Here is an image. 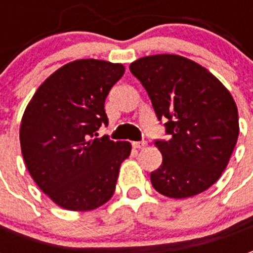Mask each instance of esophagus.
I'll list each match as a JSON object with an SVG mask.
<instances>
[{
	"mask_svg": "<svg viewBox=\"0 0 253 253\" xmlns=\"http://www.w3.org/2000/svg\"><path fill=\"white\" fill-rule=\"evenodd\" d=\"M146 146H148V142H146V141H138V142H132V148L138 149V150L145 149Z\"/></svg>",
	"mask_w": 253,
	"mask_h": 253,
	"instance_id": "obj_1",
	"label": "esophagus"
}]
</instances>
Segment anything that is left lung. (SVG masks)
Returning a JSON list of instances; mask_svg holds the SVG:
<instances>
[{"instance_id":"1","label":"left lung","mask_w":253,"mask_h":253,"mask_svg":"<svg viewBox=\"0 0 253 253\" xmlns=\"http://www.w3.org/2000/svg\"><path fill=\"white\" fill-rule=\"evenodd\" d=\"M130 72L146 89L169 139H156L163 164L150 173L154 190L168 198L201 194L221 177L239 138L232 94L207 69L180 55L137 59Z\"/></svg>"}]
</instances>
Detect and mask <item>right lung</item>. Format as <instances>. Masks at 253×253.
<instances>
[{
  "mask_svg": "<svg viewBox=\"0 0 253 253\" xmlns=\"http://www.w3.org/2000/svg\"><path fill=\"white\" fill-rule=\"evenodd\" d=\"M123 74L121 63L78 59L52 73L25 108L20 145L27 169L66 210H93L115 192L131 145L96 131L108 125L105 97Z\"/></svg>",
  "mask_w": 253,
  "mask_h": 253,
  "instance_id": "1",
  "label": "right lung"
}]
</instances>
